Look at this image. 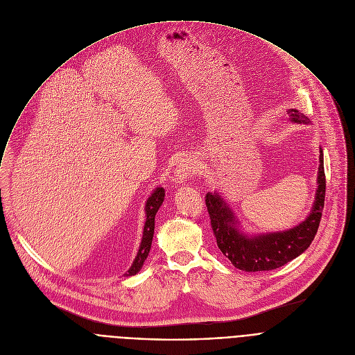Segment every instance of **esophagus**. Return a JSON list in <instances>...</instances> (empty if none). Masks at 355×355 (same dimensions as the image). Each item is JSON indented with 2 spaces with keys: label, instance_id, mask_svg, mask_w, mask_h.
<instances>
[{
  "label": "esophagus",
  "instance_id": "esophagus-1",
  "mask_svg": "<svg viewBox=\"0 0 355 355\" xmlns=\"http://www.w3.org/2000/svg\"><path fill=\"white\" fill-rule=\"evenodd\" d=\"M193 174V166L191 162L188 160H182L180 162V164L177 166L175 168V173H174V181L177 184H184L188 178H191Z\"/></svg>",
  "mask_w": 355,
  "mask_h": 355
}]
</instances>
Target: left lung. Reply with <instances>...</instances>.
<instances>
[{
	"mask_svg": "<svg viewBox=\"0 0 355 355\" xmlns=\"http://www.w3.org/2000/svg\"><path fill=\"white\" fill-rule=\"evenodd\" d=\"M288 115L289 121L293 123H311L309 118L297 110H288ZM324 195L326 177L323 150L320 147L318 188L311 214L305 220L291 229L248 234L241 229L233 209L219 192H208L205 202L211 216L212 230L223 256L241 271L257 272L279 268L306 251L319 229L322 211L324 208Z\"/></svg>",
	"mask_w": 355,
	"mask_h": 355,
	"instance_id": "8db88e82",
	"label": "left lung"
}]
</instances>
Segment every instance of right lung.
<instances>
[{
    "instance_id": "right-lung-1",
    "label": "right lung",
    "mask_w": 355,
    "mask_h": 355,
    "mask_svg": "<svg viewBox=\"0 0 355 355\" xmlns=\"http://www.w3.org/2000/svg\"><path fill=\"white\" fill-rule=\"evenodd\" d=\"M166 196V191L162 187H157L151 195L147 198L146 200V205H144V214H146V222H144V227H143V237L139 245V251H137V256L135 257L130 268L125 272L126 277H132L136 275L143 264L144 260L147 259L150 248H151V241H153V234H155V218L157 211L160 209L163 200Z\"/></svg>"
}]
</instances>
